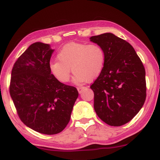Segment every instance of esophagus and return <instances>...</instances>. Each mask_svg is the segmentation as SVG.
<instances>
[{
  "label": "esophagus",
  "mask_w": 160,
  "mask_h": 160,
  "mask_svg": "<svg viewBox=\"0 0 160 160\" xmlns=\"http://www.w3.org/2000/svg\"><path fill=\"white\" fill-rule=\"evenodd\" d=\"M86 87H78V90L79 93H81L83 89H85Z\"/></svg>",
  "instance_id": "esophagus-1"
}]
</instances>
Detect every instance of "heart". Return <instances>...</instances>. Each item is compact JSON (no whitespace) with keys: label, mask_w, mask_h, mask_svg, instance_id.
Listing matches in <instances>:
<instances>
[{"label":"heart","mask_w":160,"mask_h":160,"mask_svg":"<svg viewBox=\"0 0 160 160\" xmlns=\"http://www.w3.org/2000/svg\"><path fill=\"white\" fill-rule=\"evenodd\" d=\"M58 61L50 62L49 71L61 83L69 81L70 69L74 82L79 84L93 81L103 71L106 62L103 47L96 43H71L64 46L57 54Z\"/></svg>","instance_id":"obj_1"}]
</instances>
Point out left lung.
<instances>
[{
  "label": "left lung",
  "mask_w": 160,
  "mask_h": 160,
  "mask_svg": "<svg viewBox=\"0 0 160 160\" xmlns=\"http://www.w3.org/2000/svg\"><path fill=\"white\" fill-rule=\"evenodd\" d=\"M103 47L106 62L103 71L90 88L94 109L103 122L120 126L138 113L146 99L145 69L131 44L112 33L91 37Z\"/></svg>",
  "instance_id": "obj_1"
}]
</instances>
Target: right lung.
Instances as JSON below:
<instances>
[{
  "label": "right lung",
  "instance_id": "1",
  "mask_svg": "<svg viewBox=\"0 0 160 160\" xmlns=\"http://www.w3.org/2000/svg\"><path fill=\"white\" fill-rule=\"evenodd\" d=\"M55 49L41 42L32 43L14 64L10 96L20 120L38 132H61L71 119L78 97L74 86L61 83L49 71Z\"/></svg>",
  "mask_w": 160,
  "mask_h": 160
}]
</instances>
